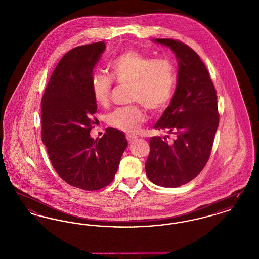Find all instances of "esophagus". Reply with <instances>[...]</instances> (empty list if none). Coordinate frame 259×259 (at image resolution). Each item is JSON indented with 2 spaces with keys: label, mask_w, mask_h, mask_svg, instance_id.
Wrapping results in <instances>:
<instances>
[{
  "label": "esophagus",
  "mask_w": 259,
  "mask_h": 259,
  "mask_svg": "<svg viewBox=\"0 0 259 259\" xmlns=\"http://www.w3.org/2000/svg\"><path fill=\"white\" fill-rule=\"evenodd\" d=\"M126 138H127V141H128L129 143H133V142H135L136 140L138 139L137 136L131 135V134H127Z\"/></svg>",
  "instance_id": "34e87169"
}]
</instances>
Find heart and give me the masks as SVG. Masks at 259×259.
Wrapping results in <instances>:
<instances>
[{
    "instance_id": "heart-1",
    "label": "heart",
    "mask_w": 259,
    "mask_h": 259,
    "mask_svg": "<svg viewBox=\"0 0 259 259\" xmlns=\"http://www.w3.org/2000/svg\"><path fill=\"white\" fill-rule=\"evenodd\" d=\"M110 70L112 78L118 83L132 87L133 102H139L152 111H162L170 104L177 81L172 62L128 50L111 62ZM112 78L102 73H94L91 77L93 98L102 107L110 102ZM141 104L113 110L107 115L108 123L120 131L134 133L147 119Z\"/></svg>"
}]
</instances>
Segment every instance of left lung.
<instances>
[{
  "label": "left lung",
  "instance_id": "8db88e82",
  "mask_svg": "<svg viewBox=\"0 0 259 259\" xmlns=\"http://www.w3.org/2000/svg\"><path fill=\"white\" fill-rule=\"evenodd\" d=\"M153 40L174 51L179 71L171 104L154 125L175 140L168 142L169 135L150 138L146 172L155 185L178 187L197 177L209 160L219 127L217 91L194 50L175 39Z\"/></svg>",
  "mask_w": 259,
  "mask_h": 259
}]
</instances>
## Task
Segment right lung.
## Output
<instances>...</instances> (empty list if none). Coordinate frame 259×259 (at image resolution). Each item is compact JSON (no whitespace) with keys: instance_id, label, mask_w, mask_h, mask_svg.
Listing matches in <instances>:
<instances>
[{"instance_id":"1","label":"right lung","mask_w":259,"mask_h":259,"mask_svg":"<svg viewBox=\"0 0 259 259\" xmlns=\"http://www.w3.org/2000/svg\"><path fill=\"white\" fill-rule=\"evenodd\" d=\"M105 50L99 41L67 52L41 99V140L52 166L67 184L88 191L111 184L128 146L118 129L107 128L96 140L90 136L97 111L91 77Z\"/></svg>"}]
</instances>
